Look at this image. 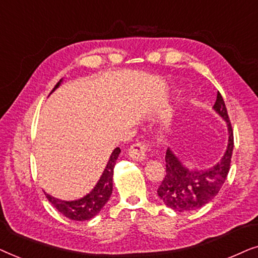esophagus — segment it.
<instances>
[{"mask_svg":"<svg viewBox=\"0 0 258 258\" xmlns=\"http://www.w3.org/2000/svg\"><path fill=\"white\" fill-rule=\"evenodd\" d=\"M149 144L145 143H137L130 147L128 154L133 160L143 161L146 159V152L149 151Z\"/></svg>","mask_w":258,"mask_h":258,"instance_id":"1","label":"esophagus"}]
</instances>
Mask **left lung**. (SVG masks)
I'll list each match as a JSON object with an SVG mask.
<instances>
[{"label": "left lung", "instance_id": "1", "mask_svg": "<svg viewBox=\"0 0 258 258\" xmlns=\"http://www.w3.org/2000/svg\"><path fill=\"white\" fill-rule=\"evenodd\" d=\"M214 109L225 120L229 132L225 153L217 164L205 170H188L172 151L166 150V174L157 194L164 204L174 211H195L204 207L215 198L228 177L233 150V132L224 100L219 92Z\"/></svg>", "mask_w": 258, "mask_h": 258}]
</instances>
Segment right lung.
<instances>
[{
	"label": "right lung",
	"instance_id": "1",
	"mask_svg": "<svg viewBox=\"0 0 258 258\" xmlns=\"http://www.w3.org/2000/svg\"><path fill=\"white\" fill-rule=\"evenodd\" d=\"M61 81L62 80H60V82L55 85L53 91L59 87ZM119 154L120 149L116 147L112 152L111 157H109L108 163L106 165L100 179H99L93 190L86 195L85 197L77 199V201L67 202L51 197L48 194H44L47 199L64 217L73 219V221H88V219L93 218L94 216H97L100 212L101 209L108 202L109 197H111L113 191V171H114V166Z\"/></svg>",
	"mask_w": 258,
	"mask_h": 258
}]
</instances>
